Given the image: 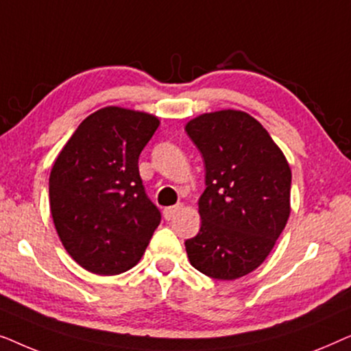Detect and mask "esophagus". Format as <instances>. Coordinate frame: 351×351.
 <instances>
[{
	"mask_svg": "<svg viewBox=\"0 0 351 351\" xmlns=\"http://www.w3.org/2000/svg\"><path fill=\"white\" fill-rule=\"evenodd\" d=\"M184 208V204H176V206H169V208L165 209V217L166 220H171L174 215L179 213V210Z\"/></svg>",
	"mask_w": 351,
	"mask_h": 351,
	"instance_id": "34e87169",
	"label": "esophagus"
}]
</instances>
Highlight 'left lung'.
Listing matches in <instances>:
<instances>
[{"label":"left lung","instance_id":"left-lung-1","mask_svg":"<svg viewBox=\"0 0 351 351\" xmlns=\"http://www.w3.org/2000/svg\"><path fill=\"white\" fill-rule=\"evenodd\" d=\"M206 167L201 228L185 249L196 270L232 281L268 257L291 214V167L267 129L241 110L203 113L185 124Z\"/></svg>","mask_w":351,"mask_h":351}]
</instances>
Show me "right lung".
Instances as JSON below:
<instances>
[{
  "instance_id": "add662e5",
  "label": "right lung",
  "mask_w": 351,
  "mask_h": 351,
  "mask_svg": "<svg viewBox=\"0 0 351 351\" xmlns=\"http://www.w3.org/2000/svg\"><path fill=\"white\" fill-rule=\"evenodd\" d=\"M158 126L155 114L100 108L83 119L56 158L51 214L66 252L84 270H131L160 225V210L138 174V156Z\"/></svg>"
}]
</instances>
